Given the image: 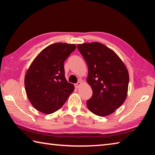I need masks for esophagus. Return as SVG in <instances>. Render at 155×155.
Wrapping results in <instances>:
<instances>
[{"label":"esophagus","mask_w":155,"mask_h":155,"mask_svg":"<svg viewBox=\"0 0 155 155\" xmlns=\"http://www.w3.org/2000/svg\"><path fill=\"white\" fill-rule=\"evenodd\" d=\"M81 85H82V83H81V81H78L77 84H75V87L76 88H78V87H80V86Z\"/></svg>","instance_id":"1"}]
</instances>
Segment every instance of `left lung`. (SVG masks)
Instances as JSON below:
<instances>
[{"instance_id":"1","label":"left lung","mask_w":155,"mask_h":155,"mask_svg":"<svg viewBox=\"0 0 155 155\" xmlns=\"http://www.w3.org/2000/svg\"><path fill=\"white\" fill-rule=\"evenodd\" d=\"M77 48L88 66L87 82L93 91L87 108L100 117L113 113L127 95V68L116 53L98 42L79 44Z\"/></svg>"}]
</instances>
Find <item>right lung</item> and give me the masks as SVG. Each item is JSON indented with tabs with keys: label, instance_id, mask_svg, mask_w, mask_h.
Returning a JSON list of instances; mask_svg holds the SVG:
<instances>
[{
	"label": "right lung",
	"instance_id": "right-lung-1",
	"mask_svg": "<svg viewBox=\"0 0 155 155\" xmlns=\"http://www.w3.org/2000/svg\"><path fill=\"white\" fill-rule=\"evenodd\" d=\"M77 46L57 43L36 56L24 78L27 97L37 110L51 114L58 110L74 91V86L65 77L64 62Z\"/></svg>",
	"mask_w": 155,
	"mask_h": 155
}]
</instances>
